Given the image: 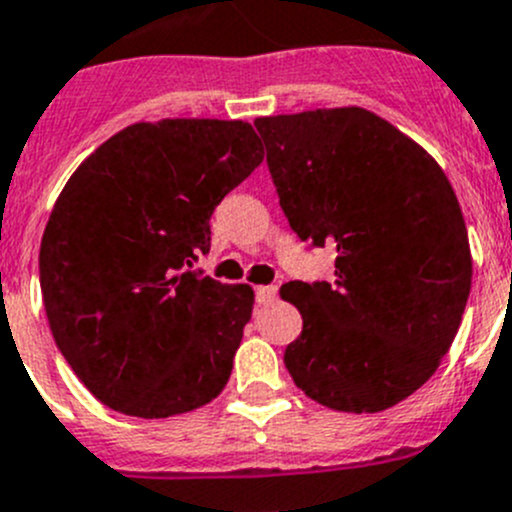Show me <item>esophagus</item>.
Returning a JSON list of instances; mask_svg holds the SVG:
<instances>
[{
	"mask_svg": "<svg viewBox=\"0 0 512 512\" xmlns=\"http://www.w3.org/2000/svg\"><path fill=\"white\" fill-rule=\"evenodd\" d=\"M277 297V287L275 285H262L255 290V300L257 305H270V302H275Z\"/></svg>",
	"mask_w": 512,
	"mask_h": 512,
	"instance_id": "esophagus-1",
	"label": "esophagus"
}]
</instances>
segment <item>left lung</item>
Listing matches in <instances>:
<instances>
[{"label": "left lung", "mask_w": 512, "mask_h": 512, "mask_svg": "<svg viewBox=\"0 0 512 512\" xmlns=\"http://www.w3.org/2000/svg\"><path fill=\"white\" fill-rule=\"evenodd\" d=\"M255 127L292 230L337 250L332 282L282 285L302 315L285 367L325 408H393L438 370L463 320L473 257L458 197L418 142L362 107Z\"/></svg>", "instance_id": "8db88e82"}]
</instances>
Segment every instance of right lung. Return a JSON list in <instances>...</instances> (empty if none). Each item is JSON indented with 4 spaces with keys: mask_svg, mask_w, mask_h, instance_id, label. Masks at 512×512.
Wrapping results in <instances>:
<instances>
[{
    "mask_svg": "<svg viewBox=\"0 0 512 512\" xmlns=\"http://www.w3.org/2000/svg\"><path fill=\"white\" fill-rule=\"evenodd\" d=\"M262 157L242 119H160L124 127L69 177L39 285L59 352L99 403L155 420L222 393L255 292L185 265Z\"/></svg>",
    "mask_w": 512,
    "mask_h": 512,
    "instance_id": "obj_1",
    "label": "right lung"
}]
</instances>
